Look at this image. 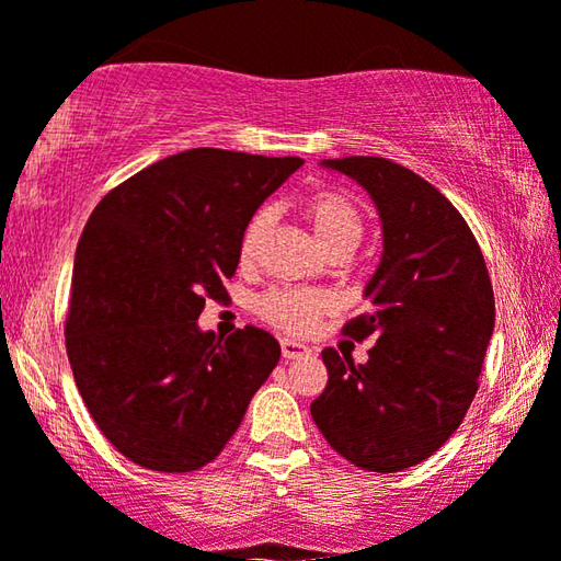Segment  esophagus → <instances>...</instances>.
I'll return each instance as SVG.
<instances>
[{"instance_id": "1", "label": "esophagus", "mask_w": 561, "mask_h": 561, "mask_svg": "<svg viewBox=\"0 0 561 561\" xmlns=\"http://www.w3.org/2000/svg\"><path fill=\"white\" fill-rule=\"evenodd\" d=\"M280 353L283 358H304V356H310V348L306 346V343L300 341H293V339H283L280 341Z\"/></svg>"}]
</instances>
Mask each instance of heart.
I'll use <instances>...</instances> for the list:
<instances>
[{"label": "heart", "instance_id": "b5f03b06", "mask_svg": "<svg viewBox=\"0 0 561 561\" xmlns=\"http://www.w3.org/2000/svg\"><path fill=\"white\" fill-rule=\"evenodd\" d=\"M304 215L308 226L313 228L318 243L331 255H348L364 238V215L351 195L341 191H318L304 201ZM273 222V213L268 208L257 210L245 222L238 240V261L248 265L255 261L257 248L268 236ZM257 316L268 321L275 329L288 333H308L321 321L325 313L333 310V298L323 290L308 288H275L257 298Z\"/></svg>", "mask_w": 561, "mask_h": 561}]
</instances>
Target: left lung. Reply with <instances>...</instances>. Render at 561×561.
<instances>
[{
  "instance_id": "obj_1",
  "label": "left lung",
  "mask_w": 561,
  "mask_h": 561,
  "mask_svg": "<svg viewBox=\"0 0 561 561\" xmlns=\"http://www.w3.org/2000/svg\"><path fill=\"white\" fill-rule=\"evenodd\" d=\"M356 180L381 215L383 253L343 333L374 339L366 364L325 348V391L310 416L356 467L393 473L442 449L467 416L494 331V290L461 213L386 158L323 160Z\"/></svg>"
}]
</instances>
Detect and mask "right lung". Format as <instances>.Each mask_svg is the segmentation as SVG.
I'll use <instances>...</instances> for the list:
<instances>
[{
  "mask_svg": "<svg viewBox=\"0 0 561 561\" xmlns=\"http://www.w3.org/2000/svg\"><path fill=\"white\" fill-rule=\"evenodd\" d=\"M300 158L195 148L102 197L75 253L65 323L82 401L115 449L145 469L210 463L280 358L268 331L226 341L197 329L205 298H228L238 240Z\"/></svg>",
  "mask_w": 561,
  "mask_h": 561,
  "instance_id": "right-lung-1",
  "label": "right lung"
}]
</instances>
